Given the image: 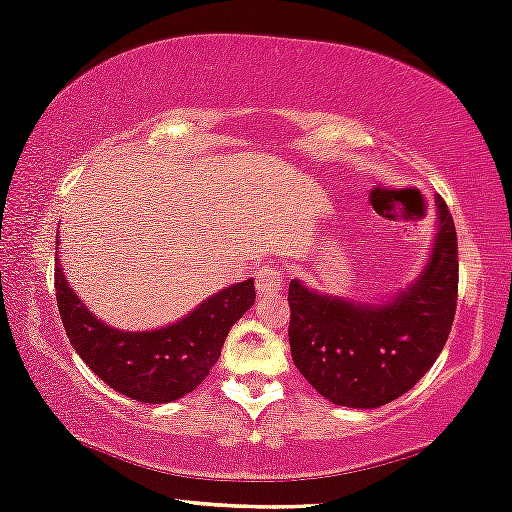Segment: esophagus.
I'll use <instances>...</instances> for the list:
<instances>
[{
    "mask_svg": "<svg viewBox=\"0 0 512 512\" xmlns=\"http://www.w3.org/2000/svg\"><path fill=\"white\" fill-rule=\"evenodd\" d=\"M255 282H257V291H260V294H274V291L282 289L284 277L274 265H262V267H257Z\"/></svg>",
    "mask_w": 512,
    "mask_h": 512,
    "instance_id": "obj_1",
    "label": "esophagus"
}]
</instances>
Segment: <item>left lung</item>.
I'll return each instance as SVG.
<instances>
[{"label": "left lung", "mask_w": 512, "mask_h": 512, "mask_svg": "<svg viewBox=\"0 0 512 512\" xmlns=\"http://www.w3.org/2000/svg\"><path fill=\"white\" fill-rule=\"evenodd\" d=\"M428 269L384 306H359L289 284L291 359L320 396L338 406L379 408L413 389L435 364L457 311V230L437 199Z\"/></svg>", "instance_id": "obj_1"}]
</instances>
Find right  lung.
<instances>
[{"label": "right lung", "mask_w": 512, "mask_h": 512, "mask_svg": "<svg viewBox=\"0 0 512 512\" xmlns=\"http://www.w3.org/2000/svg\"><path fill=\"white\" fill-rule=\"evenodd\" d=\"M55 299L65 333L87 367L140 403L177 401L194 391L221 357L228 330L255 303V282L233 284L179 323L153 333H121L82 306L55 265Z\"/></svg>", "instance_id": "right-lung-1"}]
</instances>
